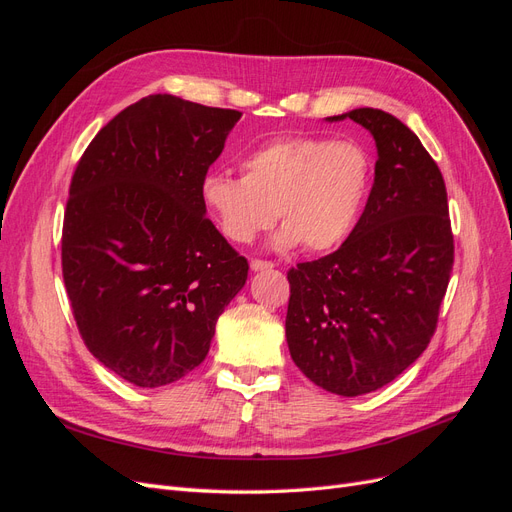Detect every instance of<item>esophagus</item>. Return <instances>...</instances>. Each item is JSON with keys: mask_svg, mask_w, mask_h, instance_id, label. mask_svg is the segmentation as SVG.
<instances>
[{"mask_svg": "<svg viewBox=\"0 0 512 512\" xmlns=\"http://www.w3.org/2000/svg\"><path fill=\"white\" fill-rule=\"evenodd\" d=\"M250 267H252V271H267V269H273L275 265H273V262H269V260H258V258H254V260L250 262Z\"/></svg>", "mask_w": 512, "mask_h": 512, "instance_id": "obj_1", "label": "esophagus"}]
</instances>
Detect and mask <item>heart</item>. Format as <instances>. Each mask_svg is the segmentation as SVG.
I'll return each instance as SVG.
<instances>
[{
  "mask_svg": "<svg viewBox=\"0 0 512 512\" xmlns=\"http://www.w3.org/2000/svg\"><path fill=\"white\" fill-rule=\"evenodd\" d=\"M241 173L211 170L200 181V200L226 239L252 243L280 215L275 247L329 252L361 220L374 160L350 138L286 136L245 153Z\"/></svg>",
  "mask_w": 512,
  "mask_h": 512,
  "instance_id": "b5f03b06",
  "label": "heart"
}]
</instances>
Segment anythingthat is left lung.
<instances>
[{
	"label": "left lung",
	"instance_id": "left-lung-1",
	"mask_svg": "<svg viewBox=\"0 0 512 512\" xmlns=\"http://www.w3.org/2000/svg\"><path fill=\"white\" fill-rule=\"evenodd\" d=\"M352 119L378 160L365 211L333 254L288 271L286 342L320 389L356 397L382 389L429 346L453 271L446 185L418 136L378 108Z\"/></svg>",
	"mask_w": 512,
	"mask_h": 512
}]
</instances>
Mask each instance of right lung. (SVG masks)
<instances>
[{"label":"right lung","instance_id":"right-lung-1","mask_svg":"<svg viewBox=\"0 0 512 512\" xmlns=\"http://www.w3.org/2000/svg\"><path fill=\"white\" fill-rule=\"evenodd\" d=\"M239 111L156 94L130 104L76 164L61 269L89 352L143 389L205 361L247 260L207 220L200 181Z\"/></svg>","mask_w":512,"mask_h":512}]
</instances>
